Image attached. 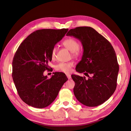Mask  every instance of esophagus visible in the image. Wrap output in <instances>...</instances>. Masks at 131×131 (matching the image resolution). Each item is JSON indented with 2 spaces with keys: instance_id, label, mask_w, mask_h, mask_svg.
<instances>
[{
  "instance_id": "obj_1",
  "label": "esophagus",
  "mask_w": 131,
  "mask_h": 131,
  "mask_svg": "<svg viewBox=\"0 0 131 131\" xmlns=\"http://www.w3.org/2000/svg\"><path fill=\"white\" fill-rule=\"evenodd\" d=\"M66 75H67V78H68V79H70L71 78H72V77H71V75L69 74H67Z\"/></svg>"
}]
</instances>
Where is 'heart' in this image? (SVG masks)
I'll list each match as a JSON object with an SVG mask.
<instances>
[{
  "mask_svg": "<svg viewBox=\"0 0 131 131\" xmlns=\"http://www.w3.org/2000/svg\"><path fill=\"white\" fill-rule=\"evenodd\" d=\"M62 44L66 48L72 52V55L74 57H78L80 55V52L79 49L80 44L76 39L72 38H67L63 41ZM56 50V47L54 46L52 48V51H51V57L52 59L55 57ZM73 65V63L72 62H61L55 66V69L59 72L68 73L71 71V68Z\"/></svg>",
  "mask_w": 131,
  "mask_h": 131,
  "instance_id": "heart-1",
  "label": "heart"
}]
</instances>
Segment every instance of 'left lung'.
Returning a JSON list of instances; mask_svg holds the SVG:
<instances>
[{
    "instance_id": "left-lung-1",
    "label": "left lung",
    "mask_w": 131,
    "mask_h": 131,
    "mask_svg": "<svg viewBox=\"0 0 131 131\" xmlns=\"http://www.w3.org/2000/svg\"><path fill=\"white\" fill-rule=\"evenodd\" d=\"M67 35L76 38L81 42L84 52L75 69L89 77L87 79L85 77L72 75L75 82V96L86 106L100 105L112 96L116 88L119 67L113 47L90 27L71 29Z\"/></svg>"
}]
</instances>
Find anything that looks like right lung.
<instances>
[{
	"instance_id": "right-lung-1",
	"label": "right lung",
	"mask_w": 131,
	"mask_h": 131,
	"mask_svg": "<svg viewBox=\"0 0 131 131\" xmlns=\"http://www.w3.org/2000/svg\"><path fill=\"white\" fill-rule=\"evenodd\" d=\"M68 29H43L34 31L19 46L13 61L12 76L21 100L37 108L49 106L57 97L68 79L64 73H53L50 79L43 75L49 70L51 51Z\"/></svg>"
}]
</instances>
